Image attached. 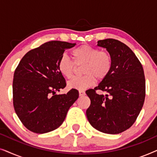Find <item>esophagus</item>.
Here are the masks:
<instances>
[{
    "label": "esophagus",
    "mask_w": 157,
    "mask_h": 157,
    "mask_svg": "<svg viewBox=\"0 0 157 157\" xmlns=\"http://www.w3.org/2000/svg\"><path fill=\"white\" fill-rule=\"evenodd\" d=\"M78 93H79V96H84L85 94H86L84 91H79Z\"/></svg>",
    "instance_id": "1"
}]
</instances>
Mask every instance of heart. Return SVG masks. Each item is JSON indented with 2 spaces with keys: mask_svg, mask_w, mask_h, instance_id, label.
Instances as JSON below:
<instances>
[{
  "mask_svg": "<svg viewBox=\"0 0 157 157\" xmlns=\"http://www.w3.org/2000/svg\"><path fill=\"white\" fill-rule=\"evenodd\" d=\"M74 62L67 56L63 55L57 64L58 70L62 76L71 78L74 76L76 65L83 66L81 77L73 78L68 83L69 89L83 91L95 84L96 78L104 80L110 74L112 68V58L106 51H100L89 45H82L71 51Z\"/></svg>",
  "mask_w": 157,
  "mask_h": 157,
  "instance_id": "b5f03b06",
  "label": "heart"
}]
</instances>
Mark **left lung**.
<instances>
[{"mask_svg":"<svg viewBox=\"0 0 157 157\" xmlns=\"http://www.w3.org/2000/svg\"><path fill=\"white\" fill-rule=\"evenodd\" d=\"M112 58L109 76L86 94L91 100L86 117L94 128L105 134H117L133 125L145 99V78L142 65L124 43L107 38L98 41ZM106 91V96L96 94Z\"/></svg>","mask_w":157,"mask_h":157,"instance_id":"obj_1","label":"left lung"}]
</instances>
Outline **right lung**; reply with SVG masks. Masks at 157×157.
<instances>
[{"mask_svg":"<svg viewBox=\"0 0 157 157\" xmlns=\"http://www.w3.org/2000/svg\"><path fill=\"white\" fill-rule=\"evenodd\" d=\"M75 45L59 40L45 43L25 53L15 70L14 109L31 132L44 134L56 129L78 98L76 89L66 94H56L66 86L65 78L58 70V62L66 49Z\"/></svg>","mask_w":157,"mask_h":157,"instance_id":"obj_1","label":"right lung"}]
</instances>
